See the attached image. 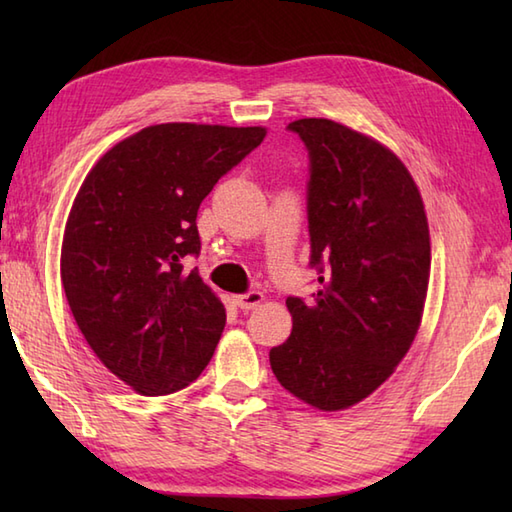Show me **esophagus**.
I'll return each instance as SVG.
<instances>
[{
    "mask_svg": "<svg viewBox=\"0 0 512 512\" xmlns=\"http://www.w3.org/2000/svg\"><path fill=\"white\" fill-rule=\"evenodd\" d=\"M233 301L242 310H253V308L259 306V303L264 301V295L259 290H248V292H244V295H235Z\"/></svg>",
    "mask_w": 512,
    "mask_h": 512,
    "instance_id": "esophagus-1",
    "label": "esophagus"
}]
</instances>
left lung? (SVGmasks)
<instances>
[{"label":"left lung","instance_id":"1","mask_svg":"<svg viewBox=\"0 0 512 512\" xmlns=\"http://www.w3.org/2000/svg\"><path fill=\"white\" fill-rule=\"evenodd\" d=\"M308 149L310 268L319 290L288 297L292 332L273 374L308 405L347 409L407 354L427 297L431 244L416 182L376 140L328 118L288 125Z\"/></svg>","mask_w":512,"mask_h":512}]
</instances>
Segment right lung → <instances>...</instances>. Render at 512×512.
I'll return each mask as SVG.
<instances>
[{
  "label": "right lung",
  "mask_w": 512,
  "mask_h": 512,
  "mask_svg": "<svg viewBox=\"0 0 512 512\" xmlns=\"http://www.w3.org/2000/svg\"><path fill=\"white\" fill-rule=\"evenodd\" d=\"M264 136V127H145L107 151L76 193L61 248L65 297L94 354L138 394H173L211 361L226 312L182 259L200 255L202 200Z\"/></svg>",
  "instance_id": "1"
}]
</instances>
